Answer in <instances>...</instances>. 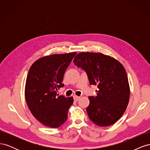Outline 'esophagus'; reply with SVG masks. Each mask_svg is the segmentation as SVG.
Wrapping results in <instances>:
<instances>
[{"instance_id": "34e87169", "label": "esophagus", "mask_w": 150, "mask_h": 150, "mask_svg": "<svg viewBox=\"0 0 150 150\" xmlns=\"http://www.w3.org/2000/svg\"><path fill=\"white\" fill-rule=\"evenodd\" d=\"M80 98V97L79 96H76V95H74V101H78L79 100V99Z\"/></svg>"}]
</instances>
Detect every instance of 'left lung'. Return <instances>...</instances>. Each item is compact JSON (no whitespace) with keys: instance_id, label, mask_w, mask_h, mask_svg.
I'll return each instance as SVG.
<instances>
[{"instance_id":"8db88e82","label":"left lung","mask_w":150,"mask_h":150,"mask_svg":"<svg viewBox=\"0 0 150 150\" xmlns=\"http://www.w3.org/2000/svg\"><path fill=\"white\" fill-rule=\"evenodd\" d=\"M73 62L86 72L90 84L99 88L96 97H89L86 111L89 119L100 126L115 123L129 99V84L123 66L114 57L99 52L79 53Z\"/></svg>"}]
</instances>
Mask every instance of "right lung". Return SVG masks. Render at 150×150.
I'll list each match as a JSON object with an SVG mask.
<instances>
[{
    "instance_id": "right-lung-1",
    "label": "right lung",
    "mask_w": 150,
    "mask_h": 150,
    "mask_svg": "<svg viewBox=\"0 0 150 150\" xmlns=\"http://www.w3.org/2000/svg\"><path fill=\"white\" fill-rule=\"evenodd\" d=\"M77 52L53 54L35 61L30 66L25 86V98L33 116L50 128L61 126L67 120L73 98L57 94L63 87V77Z\"/></svg>"
}]
</instances>
